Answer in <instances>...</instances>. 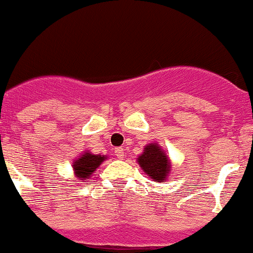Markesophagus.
I'll return each instance as SVG.
<instances>
[{
	"instance_id": "34e87169",
	"label": "esophagus",
	"mask_w": 253,
	"mask_h": 253,
	"mask_svg": "<svg viewBox=\"0 0 253 253\" xmlns=\"http://www.w3.org/2000/svg\"><path fill=\"white\" fill-rule=\"evenodd\" d=\"M114 153H116V156H117V158H118V160H123L124 156H126V155H124V150H123V148H121V147L117 148V150L114 151Z\"/></svg>"
}]
</instances>
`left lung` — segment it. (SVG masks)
<instances>
[{
	"mask_svg": "<svg viewBox=\"0 0 253 253\" xmlns=\"http://www.w3.org/2000/svg\"><path fill=\"white\" fill-rule=\"evenodd\" d=\"M137 165L150 179L165 183L171 171L170 158L158 142L146 145L141 155L136 158Z\"/></svg>",
	"mask_w": 253,
	"mask_h": 253,
	"instance_id": "left-lung-1",
	"label": "left lung"
}]
</instances>
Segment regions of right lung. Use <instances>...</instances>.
Masks as SVG:
<instances>
[{
    "instance_id": "obj_1",
    "label": "right lung",
    "mask_w": 253,
    "mask_h": 253,
    "mask_svg": "<svg viewBox=\"0 0 253 253\" xmlns=\"http://www.w3.org/2000/svg\"><path fill=\"white\" fill-rule=\"evenodd\" d=\"M106 160H107V156L93 155L90 151H85L82 156L73 161L72 168L74 171V176L82 181L86 180Z\"/></svg>"
}]
</instances>
